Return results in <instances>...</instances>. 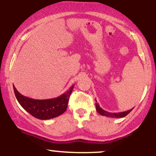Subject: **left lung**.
Returning a JSON list of instances; mask_svg holds the SVG:
<instances>
[{"label": "left lung", "mask_w": 156, "mask_h": 156, "mask_svg": "<svg viewBox=\"0 0 156 156\" xmlns=\"http://www.w3.org/2000/svg\"><path fill=\"white\" fill-rule=\"evenodd\" d=\"M95 101H97L95 100ZM95 107H96L97 112H98L99 114H101V115H104V116H107V117H109V118H123L124 117V116H126V115L129 114V112L133 110V109H129V110L125 111V112H115V113H114V112H107V111L104 110L103 109L101 108L100 106H99V104L98 103H95Z\"/></svg>", "instance_id": "left-lung-1"}]
</instances>
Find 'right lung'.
I'll return each mask as SVG.
<instances>
[{
    "mask_svg": "<svg viewBox=\"0 0 156 156\" xmlns=\"http://www.w3.org/2000/svg\"><path fill=\"white\" fill-rule=\"evenodd\" d=\"M73 87L74 85L61 96L55 98L36 100L21 95L13 85L15 97L20 106L32 116L41 120L54 119L64 113L67 108Z\"/></svg>",
    "mask_w": 156,
    "mask_h": 156,
    "instance_id": "right-lung-1",
    "label": "right lung"
}]
</instances>
